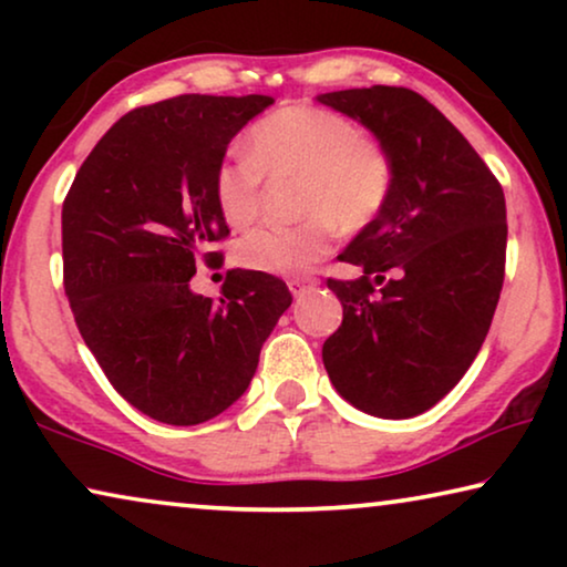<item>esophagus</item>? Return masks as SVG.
<instances>
[{
    "label": "esophagus",
    "instance_id": "obj_1",
    "mask_svg": "<svg viewBox=\"0 0 567 567\" xmlns=\"http://www.w3.org/2000/svg\"><path fill=\"white\" fill-rule=\"evenodd\" d=\"M317 284H320V281H317L315 276H293V278H289V289H291L293 297H301V293L312 291Z\"/></svg>",
    "mask_w": 567,
    "mask_h": 567
}]
</instances>
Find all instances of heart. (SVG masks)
Here are the masks:
<instances>
[{
    "mask_svg": "<svg viewBox=\"0 0 567 567\" xmlns=\"http://www.w3.org/2000/svg\"><path fill=\"white\" fill-rule=\"evenodd\" d=\"M247 157L221 162L214 200L229 227L258 219L262 175H299L293 227H260L237 243V262L260 274H305L324 260L338 229L359 235L390 206L398 167L379 138L363 134L351 115L320 105H289L250 128Z\"/></svg>",
    "mask_w": 567,
    "mask_h": 567,
    "instance_id": "heart-1",
    "label": "heart"
}]
</instances>
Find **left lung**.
<instances>
[{
  "label": "left lung",
  "mask_w": 567,
  "mask_h": 567,
  "mask_svg": "<svg viewBox=\"0 0 567 567\" xmlns=\"http://www.w3.org/2000/svg\"><path fill=\"white\" fill-rule=\"evenodd\" d=\"M317 100L361 121L398 167L390 206L338 255L363 276L328 278L343 322L324 340V369L363 413L421 415L454 390L491 330L506 276V198L417 92L374 84Z\"/></svg>",
  "instance_id": "obj_1"
}]
</instances>
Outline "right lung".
<instances>
[{"label":"right lung","instance_id":"1","mask_svg":"<svg viewBox=\"0 0 567 567\" xmlns=\"http://www.w3.org/2000/svg\"><path fill=\"white\" fill-rule=\"evenodd\" d=\"M268 95H177L115 121L61 208L64 291L107 382L144 415L196 425L243 398L291 307L281 278L229 270L221 299L190 291L229 237L214 175Z\"/></svg>","mask_w":567,"mask_h":567}]
</instances>
